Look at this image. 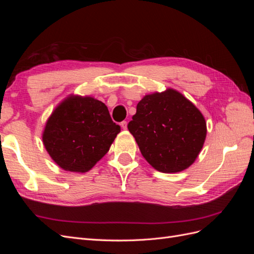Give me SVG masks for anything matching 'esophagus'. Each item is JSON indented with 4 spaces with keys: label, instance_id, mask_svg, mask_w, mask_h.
Here are the masks:
<instances>
[{
    "label": "esophagus",
    "instance_id": "1",
    "mask_svg": "<svg viewBox=\"0 0 254 254\" xmlns=\"http://www.w3.org/2000/svg\"><path fill=\"white\" fill-rule=\"evenodd\" d=\"M121 127L124 129V130H126L127 129V122L126 121H123L122 123H121Z\"/></svg>",
    "mask_w": 254,
    "mask_h": 254
}]
</instances>
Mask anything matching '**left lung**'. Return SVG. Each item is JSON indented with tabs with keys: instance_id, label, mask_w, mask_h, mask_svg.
I'll return each instance as SVG.
<instances>
[{
	"instance_id": "left-lung-1",
	"label": "left lung",
	"mask_w": 254,
	"mask_h": 254,
	"mask_svg": "<svg viewBox=\"0 0 254 254\" xmlns=\"http://www.w3.org/2000/svg\"><path fill=\"white\" fill-rule=\"evenodd\" d=\"M128 130L145 160L161 173H179L195 162L206 136L202 113L180 92L168 88L145 95Z\"/></svg>"
}]
</instances>
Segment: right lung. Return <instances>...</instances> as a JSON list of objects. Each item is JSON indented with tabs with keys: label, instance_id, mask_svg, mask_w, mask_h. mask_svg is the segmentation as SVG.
Here are the masks:
<instances>
[{
	"label": "right lung",
	"instance_id": "right-lung-1",
	"mask_svg": "<svg viewBox=\"0 0 254 254\" xmlns=\"http://www.w3.org/2000/svg\"><path fill=\"white\" fill-rule=\"evenodd\" d=\"M120 131L104 103L92 96L71 94L50 115L42 141L63 170L87 173L109 151Z\"/></svg>",
	"mask_w": 254,
	"mask_h": 254
}]
</instances>
